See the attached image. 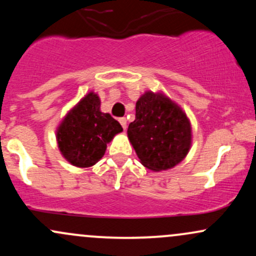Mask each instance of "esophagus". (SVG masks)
I'll return each mask as SVG.
<instances>
[{"mask_svg": "<svg viewBox=\"0 0 256 256\" xmlns=\"http://www.w3.org/2000/svg\"><path fill=\"white\" fill-rule=\"evenodd\" d=\"M119 122L120 124H122V128H126V118H120L119 119Z\"/></svg>", "mask_w": 256, "mask_h": 256, "instance_id": "1", "label": "esophagus"}]
</instances>
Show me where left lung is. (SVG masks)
<instances>
[{
    "label": "left lung",
    "instance_id": "left-lung-1",
    "mask_svg": "<svg viewBox=\"0 0 256 256\" xmlns=\"http://www.w3.org/2000/svg\"><path fill=\"white\" fill-rule=\"evenodd\" d=\"M128 136L146 168H172L186 156L192 144V128L177 104L161 94L148 91L136 104V119Z\"/></svg>",
    "mask_w": 256,
    "mask_h": 256
}]
</instances>
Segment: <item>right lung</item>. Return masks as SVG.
Segmentation results:
<instances>
[{
	"instance_id": "1",
	"label": "right lung",
	"mask_w": 256,
	"mask_h": 256,
	"mask_svg": "<svg viewBox=\"0 0 256 256\" xmlns=\"http://www.w3.org/2000/svg\"><path fill=\"white\" fill-rule=\"evenodd\" d=\"M98 96L90 92L70 112L58 130L61 154L77 167H90L104 155L107 143L122 131L110 114L100 110Z\"/></svg>"
}]
</instances>
